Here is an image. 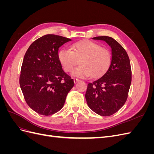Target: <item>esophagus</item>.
<instances>
[{
	"instance_id": "34e87169",
	"label": "esophagus",
	"mask_w": 154,
	"mask_h": 154,
	"mask_svg": "<svg viewBox=\"0 0 154 154\" xmlns=\"http://www.w3.org/2000/svg\"><path fill=\"white\" fill-rule=\"evenodd\" d=\"M79 81H80V80H79L78 79H77V78H74V83H76L78 82Z\"/></svg>"
}]
</instances>
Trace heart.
I'll use <instances>...</instances> for the list:
<instances>
[{"mask_svg": "<svg viewBox=\"0 0 154 154\" xmlns=\"http://www.w3.org/2000/svg\"><path fill=\"white\" fill-rule=\"evenodd\" d=\"M58 58L65 71L69 72L81 63L72 74L78 77H99L108 69L111 54L108 49L94 42L83 40L71 45V49H62L59 51Z\"/></svg>", "mask_w": 154, "mask_h": 154, "instance_id": "heart-1", "label": "heart"}]
</instances>
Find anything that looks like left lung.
Masks as SVG:
<instances>
[{
  "label": "left lung",
  "instance_id": "1",
  "mask_svg": "<svg viewBox=\"0 0 154 154\" xmlns=\"http://www.w3.org/2000/svg\"><path fill=\"white\" fill-rule=\"evenodd\" d=\"M103 40L111 48L109 67L102 76L87 86L85 98L88 107L102 116H109L118 112L127 101L132 81L128 56L117 41L110 36L92 38Z\"/></svg>",
  "mask_w": 154,
  "mask_h": 154
}]
</instances>
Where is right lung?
Instances as JSON below:
<instances>
[{
    "label": "right lung",
    "mask_w": 154,
    "mask_h": 154,
    "mask_svg": "<svg viewBox=\"0 0 154 154\" xmlns=\"http://www.w3.org/2000/svg\"><path fill=\"white\" fill-rule=\"evenodd\" d=\"M71 40L46 35L33 42L25 54L20 86L27 104L39 114L49 116L58 112L74 85L58 58V49Z\"/></svg>",
    "instance_id": "obj_1"
}]
</instances>
